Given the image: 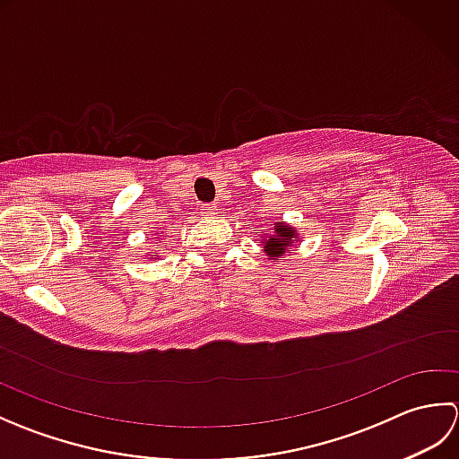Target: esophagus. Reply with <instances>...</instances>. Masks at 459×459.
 <instances>
[{
  "mask_svg": "<svg viewBox=\"0 0 459 459\" xmlns=\"http://www.w3.org/2000/svg\"><path fill=\"white\" fill-rule=\"evenodd\" d=\"M201 211H203V214L204 217H212V214H217V203H207V204H203L201 207Z\"/></svg>",
  "mask_w": 459,
  "mask_h": 459,
  "instance_id": "obj_1",
  "label": "esophagus"
}]
</instances>
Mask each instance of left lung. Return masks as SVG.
<instances>
[{"instance_id":"8db88e82","label":"left lung","mask_w":459,"mask_h":459,"mask_svg":"<svg viewBox=\"0 0 459 459\" xmlns=\"http://www.w3.org/2000/svg\"><path fill=\"white\" fill-rule=\"evenodd\" d=\"M276 235L270 237L266 242V255L268 256H281L284 255V248L290 245V240L294 238V230L288 229L284 222H276Z\"/></svg>"}]
</instances>
